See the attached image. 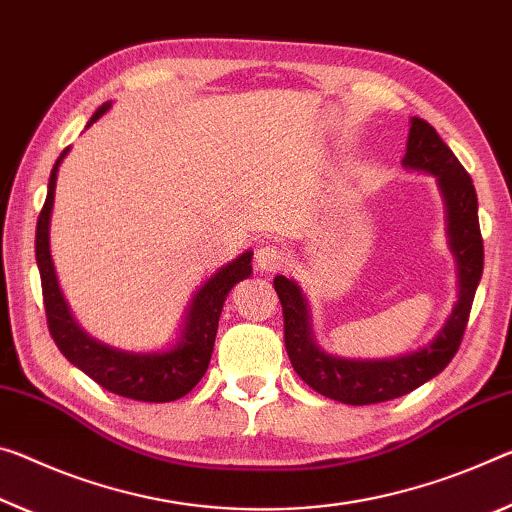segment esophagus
Segmentation results:
<instances>
[{"instance_id":"obj_1","label":"esophagus","mask_w":512,"mask_h":512,"mask_svg":"<svg viewBox=\"0 0 512 512\" xmlns=\"http://www.w3.org/2000/svg\"><path fill=\"white\" fill-rule=\"evenodd\" d=\"M255 257H257L255 259L257 269L262 271V273H275V271H280L282 266L289 264L287 250L280 248V246H275V243H266V246H262V248L257 250Z\"/></svg>"}]
</instances>
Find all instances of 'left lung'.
<instances>
[{
  "label": "left lung",
  "instance_id": "8db88e82",
  "mask_svg": "<svg viewBox=\"0 0 512 512\" xmlns=\"http://www.w3.org/2000/svg\"><path fill=\"white\" fill-rule=\"evenodd\" d=\"M403 166L421 170L437 180L446 205L449 248L458 262V303L431 344L387 360L337 358L316 346L307 300L296 282L285 275H275L273 280L285 316V346L291 367L314 392L346 405L399 399L444 371L458 353L478 280L483 275V239L472 177L426 120H410Z\"/></svg>",
  "mask_w": 512,
  "mask_h": 512
}]
</instances>
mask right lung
<instances>
[{
  "label": "right lung",
  "instance_id": "obj_1",
  "mask_svg": "<svg viewBox=\"0 0 512 512\" xmlns=\"http://www.w3.org/2000/svg\"><path fill=\"white\" fill-rule=\"evenodd\" d=\"M109 109L111 102H104L93 113L86 127H91ZM68 150L70 148L61 152V157L56 159L52 168L50 184H47V198L36 225V264L40 271V282H43L47 328H50L54 344L59 346V351L77 369L84 371L88 378H93L97 385L109 389L113 394L148 403H168L182 399L205 376L214 353L223 303L230 289L253 273V266H250L253 253L246 250L237 259H232L230 264L221 266L196 291L189 312L184 316L182 335L170 351L132 353L97 342V339L86 335L77 326L75 316L70 314L66 298L61 294L59 280H56L54 262L50 255V218L54 207L56 173H59V166L66 159Z\"/></svg>",
  "mask_w": 512,
  "mask_h": 512
}]
</instances>
